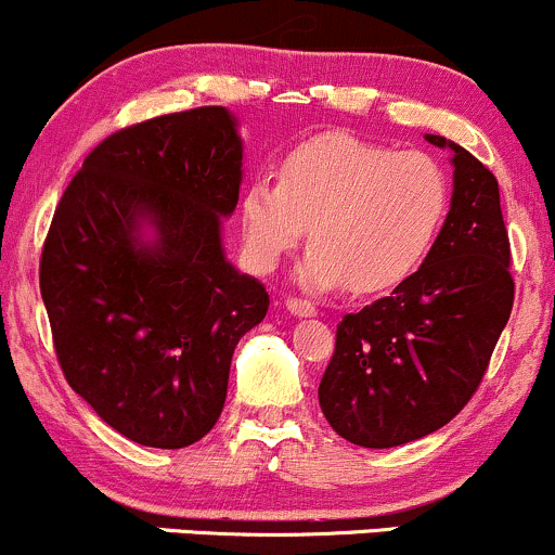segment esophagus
<instances>
[{"label":"esophagus","instance_id":"esophagus-1","mask_svg":"<svg viewBox=\"0 0 555 555\" xmlns=\"http://www.w3.org/2000/svg\"><path fill=\"white\" fill-rule=\"evenodd\" d=\"M286 310H289L292 315H299V318H313L318 313L315 305L310 302V299H299V297L286 299Z\"/></svg>","mask_w":555,"mask_h":555}]
</instances>
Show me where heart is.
<instances>
[{
    "label": "heart",
    "mask_w": 555,
    "mask_h": 555,
    "mask_svg": "<svg viewBox=\"0 0 555 555\" xmlns=\"http://www.w3.org/2000/svg\"><path fill=\"white\" fill-rule=\"evenodd\" d=\"M446 208L449 180L433 156L323 132L286 151L276 184H247L240 219L258 269H276L308 224L313 247L299 266V282L321 292L349 284L358 295H378L423 263Z\"/></svg>",
    "instance_id": "1"
}]
</instances>
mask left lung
I'll return each instance as SVG.
<instances>
[{
    "mask_svg": "<svg viewBox=\"0 0 555 555\" xmlns=\"http://www.w3.org/2000/svg\"><path fill=\"white\" fill-rule=\"evenodd\" d=\"M425 138L454 154L441 234L391 297L341 318L318 386L331 428L365 449L417 441L460 415L514 305L499 180L462 145Z\"/></svg>",
    "mask_w": 555,
    "mask_h": 555,
    "instance_id": "obj_1",
    "label": "left lung"
}]
</instances>
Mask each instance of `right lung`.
<instances>
[{
  "label": "right lung",
  "mask_w": 555,
  "mask_h": 555,
  "mask_svg": "<svg viewBox=\"0 0 555 555\" xmlns=\"http://www.w3.org/2000/svg\"><path fill=\"white\" fill-rule=\"evenodd\" d=\"M240 182L237 122L197 106L101 140L56 206L38 271L56 360L130 441H201L224 410L234 347L269 313L266 286L221 247Z\"/></svg>",
  "instance_id": "right-lung-1"
}]
</instances>
